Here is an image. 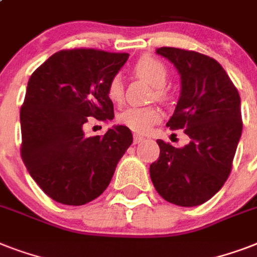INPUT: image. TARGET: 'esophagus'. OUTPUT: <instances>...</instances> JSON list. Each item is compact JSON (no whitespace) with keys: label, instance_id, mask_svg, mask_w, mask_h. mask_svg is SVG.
Listing matches in <instances>:
<instances>
[{"label":"esophagus","instance_id":"34e87169","mask_svg":"<svg viewBox=\"0 0 257 257\" xmlns=\"http://www.w3.org/2000/svg\"><path fill=\"white\" fill-rule=\"evenodd\" d=\"M144 140H145V137L140 136V135H135V136H133V143H135V144H139V143H141V141H144Z\"/></svg>","mask_w":257,"mask_h":257}]
</instances>
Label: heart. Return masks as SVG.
I'll return each mask as SVG.
<instances>
[{
	"label": "heart",
	"mask_w": 257,
	"mask_h": 257,
	"mask_svg": "<svg viewBox=\"0 0 257 257\" xmlns=\"http://www.w3.org/2000/svg\"><path fill=\"white\" fill-rule=\"evenodd\" d=\"M133 74L144 80L153 86V97L161 102L171 100V93L165 84L168 81L169 72L164 62L153 56H143L133 65ZM106 96L112 102L120 104L124 100V86L118 76H113L106 85ZM163 112L155 105L149 106H131L124 109L118 116V121L126 128L136 133H148L151 129L160 122Z\"/></svg>",
	"instance_id": "1"
}]
</instances>
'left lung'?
Listing matches in <instances>:
<instances>
[{
  "mask_svg": "<svg viewBox=\"0 0 257 257\" xmlns=\"http://www.w3.org/2000/svg\"><path fill=\"white\" fill-rule=\"evenodd\" d=\"M156 53L168 58L181 76V94L167 126L183 129L189 143L175 148L157 140L160 156L149 173L163 199L196 207L216 195L231 173L243 131L239 92L215 58L168 46Z\"/></svg>",
  "mask_w": 257,
  "mask_h": 257,
  "instance_id": "1",
  "label": "left lung"
}]
</instances>
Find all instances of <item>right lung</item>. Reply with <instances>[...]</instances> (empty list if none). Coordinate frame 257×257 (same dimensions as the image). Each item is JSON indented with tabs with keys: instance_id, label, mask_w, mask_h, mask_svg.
Returning <instances> with one entry per match:
<instances>
[{
	"instance_id": "add662e5",
	"label": "right lung",
	"mask_w": 257,
	"mask_h": 257,
	"mask_svg": "<svg viewBox=\"0 0 257 257\" xmlns=\"http://www.w3.org/2000/svg\"><path fill=\"white\" fill-rule=\"evenodd\" d=\"M128 53L65 49L30 76L21 118V157L38 187L57 203L84 205L108 188L117 163L131 147V129L117 125L86 137L89 118L113 120L106 85Z\"/></svg>"
}]
</instances>
